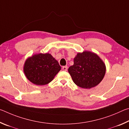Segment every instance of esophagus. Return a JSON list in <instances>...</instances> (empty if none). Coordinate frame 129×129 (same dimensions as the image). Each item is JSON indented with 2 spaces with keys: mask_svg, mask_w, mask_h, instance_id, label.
I'll use <instances>...</instances> for the list:
<instances>
[{
  "mask_svg": "<svg viewBox=\"0 0 129 129\" xmlns=\"http://www.w3.org/2000/svg\"><path fill=\"white\" fill-rule=\"evenodd\" d=\"M62 71H67V70H68V67H67V66H64V67H62Z\"/></svg>",
  "mask_w": 129,
  "mask_h": 129,
  "instance_id": "34e87169",
  "label": "esophagus"
}]
</instances>
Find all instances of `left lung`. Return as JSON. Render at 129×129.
<instances>
[{
	"mask_svg": "<svg viewBox=\"0 0 129 129\" xmlns=\"http://www.w3.org/2000/svg\"><path fill=\"white\" fill-rule=\"evenodd\" d=\"M73 82L78 86L90 89L99 85L104 77L106 67L100 57L93 52L78 53L74 64L68 69Z\"/></svg>",
	"mask_w": 129,
	"mask_h": 129,
	"instance_id": "obj_1",
	"label": "left lung"
}]
</instances>
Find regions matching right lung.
I'll list each match as a JSON object with an SVG mask.
<instances>
[{
    "label": "right lung",
    "instance_id": "1",
    "mask_svg": "<svg viewBox=\"0 0 129 129\" xmlns=\"http://www.w3.org/2000/svg\"><path fill=\"white\" fill-rule=\"evenodd\" d=\"M23 70L30 82L37 85H44L53 80L61 67L51 54L39 53L26 60Z\"/></svg>",
    "mask_w": 129,
    "mask_h": 129
}]
</instances>
